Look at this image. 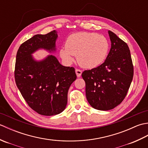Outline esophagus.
Returning a JSON list of instances; mask_svg holds the SVG:
<instances>
[{
	"label": "esophagus",
	"instance_id": "34e87169",
	"mask_svg": "<svg viewBox=\"0 0 148 148\" xmlns=\"http://www.w3.org/2000/svg\"><path fill=\"white\" fill-rule=\"evenodd\" d=\"M76 73L77 77H80L81 76V74H82V71L80 70L79 69H76Z\"/></svg>",
	"mask_w": 148,
	"mask_h": 148
}]
</instances>
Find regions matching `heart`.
Segmentation results:
<instances>
[{"label":"heart","mask_w":148,"mask_h":148,"mask_svg":"<svg viewBox=\"0 0 148 148\" xmlns=\"http://www.w3.org/2000/svg\"><path fill=\"white\" fill-rule=\"evenodd\" d=\"M109 48V42L105 36L93 32H78L68 37L65 48L60 50V55L67 64L73 62V55L77 56L81 66L93 69L104 62Z\"/></svg>","instance_id":"1"}]
</instances>
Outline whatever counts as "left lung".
I'll return each mask as SVG.
<instances>
[{
	"mask_svg": "<svg viewBox=\"0 0 148 148\" xmlns=\"http://www.w3.org/2000/svg\"><path fill=\"white\" fill-rule=\"evenodd\" d=\"M111 48L105 62L86 70L82 77L86 83V96L91 106L108 111L122 102L134 76V65L127 44L109 30Z\"/></svg>",
	"mask_w": 148,
	"mask_h": 148,
	"instance_id": "obj_1",
	"label": "left lung"
}]
</instances>
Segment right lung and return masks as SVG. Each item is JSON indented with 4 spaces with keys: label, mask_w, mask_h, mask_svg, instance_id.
Returning a JSON list of instances; mask_svg holds the SVG:
<instances>
[{
    "label": "right lung",
    "mask_w": 148,
    "mask_h": 148,
    "mask_svg": "<svg viewBox=\"0 0 148 148\" xmlns=\"http://www.w3.org/2000/svg\"><path fill=\"white\" fill-rule=\"evenodd\" d=\"M57 32L37 34L22 43L16 58L14 78L18 88L27 104L39 114H60L67 103V93L76 79L74 67H65L55 56L34 60L31 54L39 48L55 50Z\"/></svg>",
    "instance_id": "add662e5"
}]
</instances>
